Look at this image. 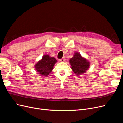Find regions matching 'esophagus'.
Listing matches in <instances>:
<instances>
[{
	"label": "esophagus",
	"mask_w": 123,
	"mask_h": 123,
	"mask_svg": "<svg viewBox=\"0 0 123 123\" xmlns=\"http://www.w3.org/2000/svg\"><path fill=\"white\" fill-rule=\"evenodd\" d=\"M60 61H61V62H64L65 61V58L64 57L62 58V59H60Z\"/></svg>",
	"instance_id": "34e87169"
}]
</instances>
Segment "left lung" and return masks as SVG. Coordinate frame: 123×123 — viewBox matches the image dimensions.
Listing matches in <instances>:
<instances>
[{"label": "left lung", "instance_id": "8db88e82", "mask_svg": "<svg viewBox=\"0 0 123 123\" xmlns=\"http://www.w3.org/2000/svg\"><path fill=\"white\" fill-rule=\"evenodd\" d=\"M69 62L72 71L77 75L85 73L90 66V62L77 52L74 53L73 57L70 59Z\"/></svg>", "mask_w": 123, "mask_h": 123}]
</instances>
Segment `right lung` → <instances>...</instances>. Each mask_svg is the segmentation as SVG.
I'll return each mask as SVG.
<instances>
[{"label":"right lung","instance_id":"1","mask_svg":"<svg viewBox=\"0 0 123 123\" xmlns=\"http://www.w3.org/2000/svg\"><path fill=\"white\" fill-rule=\"evenodd\" d=\"M56 62L57 60L55 58L50 57L48 54L44 55L42 58L35 65V69L40 75L48 76L52 72Z\"/></svg>","mask_w":123,"mask_h":123}]
</instances>
